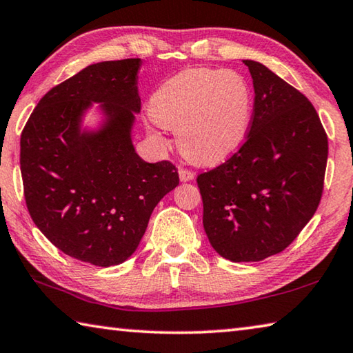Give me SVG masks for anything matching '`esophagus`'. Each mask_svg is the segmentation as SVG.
I'll list each match as a JSON object with an SVG mask.
<instances>
[{"mask_svg": "<svg viewBox=\"0 0 353 353\" xmlns=\"http://www.w3.org/2000/svg\"><path fill=\"white\" fill-rule=\"evenodd\" d=\"M179 176H181L182 182H190L194 179V172L188 168H181L179 170Z\"/></svg>", "mask_w": 353, "mask_h": 353, "instance_id": "obj_1", "label": "esophagus"}]
</instances>
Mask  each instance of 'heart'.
Listing matches in <instances>:
<instances>
[{"mask_svg":"<svg viewBox=\"0 0 353 353\" xmlns=\"http://www.w3.org/2000/svg\"><path fill=\"white\" fill-rule=\"evenodd\" d=\"M149 115L177 134L190 160L216 163L246 139L252 115L248 82L232 70L193 68L172 76L152 94Z\"/></svg>","mask_w":353,"mask_h":353,"instance_id":"obj_1","label":"heart"}]
</instances>
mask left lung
<instances>
[{
	"mask_svg": "<svg viewBox=\"0 0 353 353\" xmlns=\"http://www.w3.org/2000/svg\"><path fill=\"white\" fill-rule=\"evenodd\" d=\"M243 62L255 90L246 140L196 181L213 249L230 261H260L288 248L318 210L328 140L305 94L265 65Z\"/></svg>",
	"mask_w": 353,
	"mask_h": 353,
	"instance_id": "obj_1",
	"label": "left lung"
}]
</instances>
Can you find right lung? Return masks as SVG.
<instances>
[{
  "label": "right lung",
  "instance_id": "obj_1",
  "mask_svg": "<svg viewBox=\"0 0 353 353\" xmlns=\"http://www.w3.org/2000/svg\"><path fill=\"white\" fill-rule=\"evenodd\" d=\"M140 59L88 65L52 87L29 117L20 139L28 212L63 254L94 266L128 260L160 199L179 185L168 160L148 163L130 140ZM103 102L105 128L80 134V117Z\"/></svg>",
  "mask_w": 353,
  "mask_h": 353
}]
</instances>
